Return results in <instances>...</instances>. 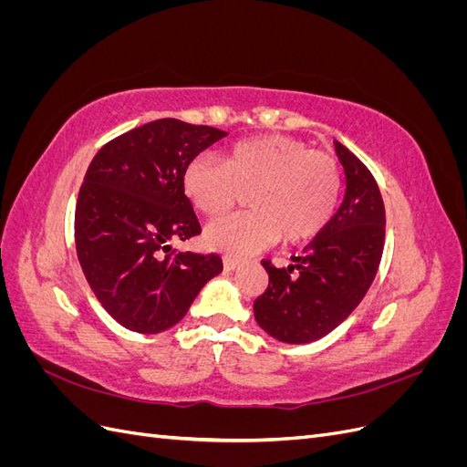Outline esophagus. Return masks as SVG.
<instances>
[{
  "instance_id": "34e87169",
  "label": "esophagus",
  "mask_w": 467,
  "mask_h": 467,
  "mask_svg": "<svg viewBox=\"0 0 467 467\" xmlns=\"http://www.w3.org/2000/svg\"><path fill=\"white\" fill-rule=\"evenodd\" d=\"M239 265H242V263H239L237 259H232V257H223V268H225V271H228V273H232V271H237Z\"/></svg>"
}]
</instances>
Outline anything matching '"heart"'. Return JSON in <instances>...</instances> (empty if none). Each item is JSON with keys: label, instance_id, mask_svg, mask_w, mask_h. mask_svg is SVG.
<instances>
[{"label": "heart", "instance_id": "1", "mask_svg": "<svg viewBox=\"0 0 467 467\" xmlns=\"http://www.w3.org/2000/svg\"><path fill=\"white\" fill-rule=\"evenodd\" d=\"M194 208L216 218L251 191L244 214L225 216L204 230V244L242 259L275 245L316 237L335 214L341 173L329 153L290 136H261L235 144L223 161L194 158L182 173Z\"/></svg>", "mask_w": 467, "mask_h": 467}]
</instances>
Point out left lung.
<instances>
[{
  "label": "left lung",
  "instance_id": "1",
  "mask_svg": "<svg viewBox=\"0 0 467 467\" xmlns=\"http://www.w3.org/2000/svg\"><path fill=\"white\" fill-rule=\"evenodd\" d=\"M345 196L329 223L288 268L263 261L268 288L253 304L259 327L280 343L306 345L338 327L362 302L386 242V208L366 165L335 140ZM294 270L299 273L292 275Z\"/></svg>",
  "mask_w": 467,
  "mask_h": 467
}]
</instances>
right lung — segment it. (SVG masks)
<instances>
[{
  "mask_svg": "<svg viewBox=\"0 0 467 467\" xmlns=\"http://www.w3.org/2000/svg\"><path fill=\"white\" fill-rule=\"evenodd\" d=\"M228 132L160 119L97 151L76 206V249L97 300L136 333H161L187 316L218 255L173 253L201 234L182 189L187 165Z\"/></svg>",
  "mask_w": 467,
  "mask_h": 467,
  "instance_id": "obj_1",
  "label": "right lung"
}]
</instances>
